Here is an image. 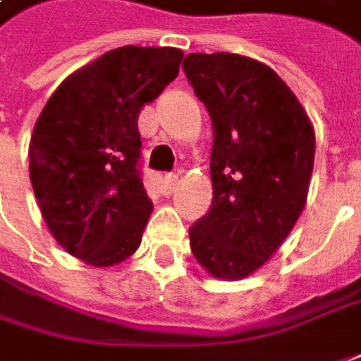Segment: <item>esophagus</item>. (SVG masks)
<instances>
[{
	"label": "esophagus",
	"instance_id": "esophagus-1",
	"mask_svg": "<svg viewBox=\"0 0 361 361\" xmlns=\"http://www.w3.org/2000/svg\"><path fill=\"white\" fill-rule=\"evenodd\" d=\"M157 183H159L161 194H164V196H169V194L176 190V185H178V178L171 176V173H161V176H157Z\"/></svg>",
	"mask_w": 361,
	"mask_h": 361
}]
</instances>
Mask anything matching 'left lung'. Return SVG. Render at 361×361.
<instances>
[{
	"instance_id": "1",
	"label": "left lung",
	"mask_w": 361,
	"mask_h": 361,
	"mask_svg": "<svg viewBox=\"0 0 361 361\" xmlns=\"http://www.w3.org/2000/svg\"><path fill=\"white\" fill-rule=\"evenodd\" d=\"M183 71L214 127L212 208L190 228L208 274L240 281L271 260L305 208L315 131L276 72L230 52L188 54Z\"/></svg>"
}]
</instances>
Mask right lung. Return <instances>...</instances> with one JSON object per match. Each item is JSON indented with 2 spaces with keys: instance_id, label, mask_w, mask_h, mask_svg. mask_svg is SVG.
<instances>
[{
  "instance_id": "right-lung-1",
  "label": "right lung",
  "mask_w": 361,
  "mask_h": 361,
  "mask_svg": "<svg viewBox=\"0 0 361 361\" xmlns=\"http://www.w3.org/2000/svg\"><path fill=\"white\" fill-rule=\"evenodd\" d=\"M178 48L123 46L72 72L30 139L42 218L68 255L113 267L139 248L153 204L137 169V118L180 72Z\"/></svg>"
}]
</instances>
